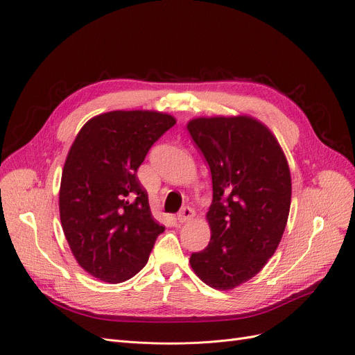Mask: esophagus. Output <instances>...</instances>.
Segmentation results:
<instances>
[{
	"label": "esophagus",
	"instance_id": "esophagus-1",
	"mask_svg": "<svg viewBox=\"0 0 355 355\" xmlns=\"http://www.w3.org/2000/svg\"><path fill=\"white\" fill-rule=\"evenodd\" d=\"M195 217V211L191 207H183L179 212H178V220L179 223H188Z\"/></svg>",
	"mask_w": 355,
	"mask_h": 355
}]
</instances>
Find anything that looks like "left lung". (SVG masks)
Here are the masks:
<instances>
[{
    "label": "left lung",
    "mask_w": 355,
    "mask_h": 355,
    "mask_svg": "<svg viewBox=\"0 0 355 355\" xmlns=\"http://www.w3.org/2000/svg\"><path fill=\"white\" fill-rule=\"evenodd\" d=\"M188 131L211 170L208 246L191 254L207 286L232 290L275 253L291 204L288 163L277 138L250 116L189 121Z\"/></svg>",
    "instance_id": "obj_1"
}]
</instances>
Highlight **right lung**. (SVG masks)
Returning a JSON list of instances; mask_svg holds the SVG:
<instances>
[{
  "instance_id": "right-lung-1",
  "label": "right lung",
  "mask_w": 355,
  "mask_h": 355,
  "mask_svg": "<svg viewBox=\"0 0 355 355\" xmlns=\"http://www.w3.org/2000/svg\"><path fill=\"white\" fill-rule=\"evenodd\" d=\"M176 119L153 110H113L92 118L77 134L62 170L60 217L78 265L118 284L148 261L164 232L151 216L137 178L151 146Z\"/></svg>"
}]
</instances>
